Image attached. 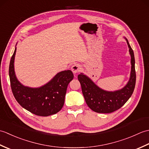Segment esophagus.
Returning a JSON list of instances; mask_svg holds the SVG:
<instances>
[{"label": "esophagus", "instance_id": "1", "mask_svg": "<svg viewBox=\"0 0 149 149\" xmlns=\"http://www.w3.org/2000/svg\"><path fill=\"white\" fill-rule=\"evenodd\" d=\"M81 69V66L79 64H77V63H75V64L73 65L72 66V68H71L72 71L73 72L74 74H75V73L80 72Z\"/></svg>", "mask_w": 149, "mask_h": 149}]
</instances>
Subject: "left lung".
<instances>
[{"instance_id": "8db88e82", "label": "left lung", "mask_w": 149, "mask_h": 149, "mask_svg": "<svg viewBox=\"0 0 149 149\" xmlns=\"http://www.w3.org/2000/svg\"><path fill=\"white\" fill-rule=\"evenodd\" d=\"M127 41L131 55V71L127 84L121 90L107 91L101 89L83 73L78 75L82 92L87 105L93 111L99 113H110L118 110L129 100L133 93L136 84L135 60L134 52Z\"/></svg>"}]
</instances>
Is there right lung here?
I'll return each instance as SVG.
<instances>
[{"label":"right lung","instance_id":"right-lung-1","mask_svg":"<svg viewBox=\"0 0 149 149\" xmlns=\"http://www.w3.org/2000/svg\"><path fill=\"white\" fill-rule=\"evenodd\" d=\"M15 48L9 67V75L13 95L19 104L34 115L47 116L62 109L67 86L73 79L71 70L58 73L49 83L40 88H29L22 85L16 77L14 70Z\"/></svg>","mask_w":149,"mask_h":149}]
</instances>
